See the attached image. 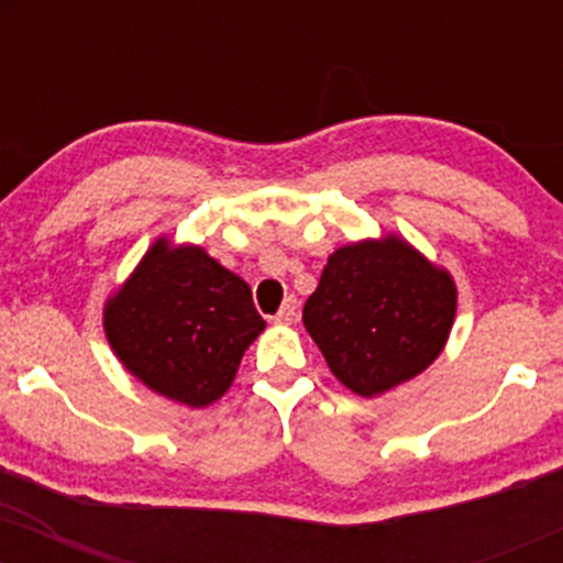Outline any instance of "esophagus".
<instances>
[{
    "mask_svg": "<svg viewBox=\"0 0 563 563\" xmlns=\"http://www.w3.org/2000/svg\"><path fill=\"white\" fill-rule=\"evenodd\" d=\"M296 318H299V301H296V296H288L286 301H283L280 312L275 314L277 322H294Z\"/></svg>",
    "mask_w": 563,
    "mask_h": 563,
    "instance_id": "34e87169",
    "label": "esophagus"
}]
</instances>
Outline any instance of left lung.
<instances>
[{
	"label": "left lung",
	"instance_id": "obj_1",
	"mask_svg": "<svg viewBox=\"0 0 563 563\" xmlns=\"http://www.w3.org/2000/svg\"><path fill=\"white\" fill-rule=\"evenodd\" d=\"M455 303V283L444 269L402 238L386 235L331 254L303 303V325L346 389L376 397L434 363Z\"/></svg>",
	"mask_w": 563,
	"mask_h": 563
}]
</instances>
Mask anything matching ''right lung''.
Wrapping results in <instances>:
<instances>
[{"instance_id": "add662e5", "label": "right lung", "mask_w": 563, "mask_h": 563, "mask_svg": "<svg viewBox=\"0 0 563 563\" xmlns=\"http://www.w3.org/2000/svg\"><path fill=\"white\" fill-rule=\"evenodd\" d=\"M262 331L249 283L198 245L172 249L164 238L106 303L115 357L153 391L190 407L230 389Z\"/></svg>"}]
</instances>
